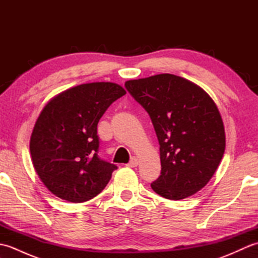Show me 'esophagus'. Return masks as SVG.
Here are the masks:
<instances>
[{
    "label": "esophagus",
    "instance_id": "1",
    "mask_svg": "<svg viewBox=\"0 0 258 258\" xmlns=\"http://www.w3.org/2000/svg\"><path fill=\"white\" fill-rule=\"evenodd\" d=\"M138 165H139V160L136 157H133L132 160L130 161V163L127 164L128 167H136Z\"/></svg>",
    "mask_w": 258,
    "mask_h": 258
}]
</instances>
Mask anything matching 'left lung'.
Returning <instances> with one entry per match:
<instances>
[{
	"instance_id": "left-lung-1",
	"label": "left lung",
	"mask_w": 258,
	"mask_h": 258,
	"mask_svg": "<svg viewBox=\"0 0 258 258\" xmlns=\"http://www.w3.org/2000/svg\"><path fill=\"white\" fill-rule=\"evenodd\" d=\"M125 87L149 113L160 143L162 171L153 190L173 201L201 190L225 151V130L212 97L193 82L167 73L131 80Z\"/></svg>"
}]
</instances>
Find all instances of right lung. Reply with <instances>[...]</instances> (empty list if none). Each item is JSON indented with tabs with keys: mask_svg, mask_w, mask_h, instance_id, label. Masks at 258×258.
Here are the masks:
<instances>
[{
	"mask_svg": "<svg viewBox=\"0 0 258 258\" xmlns=\"http://www.w3.org/2000/svg\"><path fill=\"white\" fill-rule=\"evenodd\" d=\"M126 94L122 86L95 82L53 97L38 115L30 151L47 189L71 203L92 200L107 185L116 165L97 155V124L106 109Z\"/></svg>",
	"mask_w": 258,
	"mask_h": 258,
	"instance_id": "obj_1",
	"label": "right lung"
}]
</instances>
